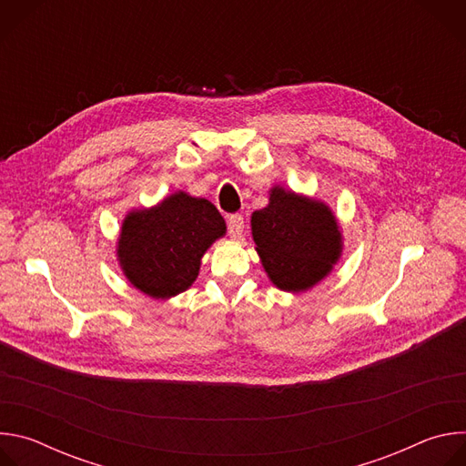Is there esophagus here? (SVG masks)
I'll use <instances>...</instances> for the list:
<instances>
[{
	"label": "esophagus",
	"instance_id": "obj_1",
	"mask_svg": "<svg viewBox=\"0 0 466 466\" xmlns=\"http://www.w3.org/2000/svg\"><path fill=\"white\" fill-rule=\"evenodd\" d=\"M243 228H245L243 218H241L239 214H232V216L228 218V236H230L234 241H238V239H241V236H243Z\"/></svg>",
	"mask_w": 466,
	"mask_h": 466
}]
</instances>
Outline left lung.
Instances as JSON below:
<instances>
[{
    "label": "left lung",
    "mask_w": 466,
    "mask_h": 466,
    "mask_svg": "<svg viewBox=\"0 0 466 466\" xmlns=\"http://www.w3.org/2000/svg\"><path fill=\"white\" fill-rule=\"evenodd\" d=\"M256 252L269 280L302 293L322 282L343 254L339 219L324 201L275 184L269 203L250 216Z\"/></svg>",
    "instance_id": "1"
}]
</instances>
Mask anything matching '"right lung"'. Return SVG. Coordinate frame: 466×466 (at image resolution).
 <instances>
[{
    "label": "right lung",
    "mask_w": 466,
    "mask_h": 466,
    "mask_svg": "<svg viewBox=\"0 0 466 466\" xmlns=\"http://www.w3.org/2000/svg\"><path fill=\"white\" fill-rule=\"evenodd\" d=\"M225 234L227 223L208 198L177 189L149 208L127 212L116 259L132 288L167 300L191 288L203 256Z\"/></svg>",
    "instance_id": "add662e5"
}]
</instances>
